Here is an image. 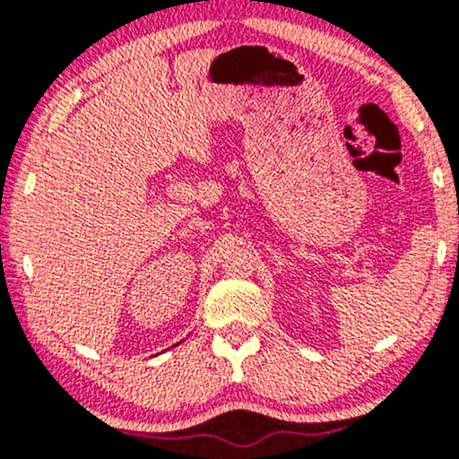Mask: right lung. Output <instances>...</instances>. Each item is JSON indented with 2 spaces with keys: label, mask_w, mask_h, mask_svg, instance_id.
<instances>
[{
  "label": "right lung",
  "mask_w": 459,
  "mask_h": 459,
  "mask_svg": "<svg viewBox=\"0 0 459 459\" xmlns=\"http://www.w3.org/2000/svg\"><path fill=\"white\" fill-rule=\"evenodd\" d=\"M177 345H178V343H177Z\"/></svg>",
  "instance_id": "1"
}]
</instances>
